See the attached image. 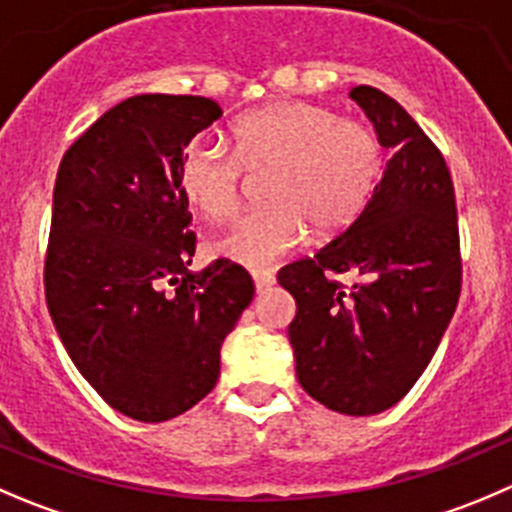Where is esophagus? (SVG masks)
I'll return each instance as SVG.
<instances>
[{"label": "esophagus", "instance_id": "esophagus-1", "mask_svg": "<svg viewBox=\"0 0 512 512\" xmlns=\"http://www.w3.org/2000/svg\"><path fill=\"white\" fill-rule=\"evenodd\" d=\"M251 279H253V284H256V289H259V291L274 286V274H271V271H251Z\"/></svg>", "mask_w": 512, "mask_h": 512}]
</instances>
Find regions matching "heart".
<instances>
[{"label":"heart","instance_id":"b5f03b06","mask_svg":"<svg viewBox=\"0 0 512 512\" xmlns=\"http://www.w3.org/2000/svg\"><path fill=\"white\" fill-rule=\"evenodd\" d=\"M233 153L196 138L178 163L180 193L208 221L233 216L241 173H264L269 206L238 218L216 243L218 256L248 269L274 264L299 246L309 226L319 236L347 228L372 198L382 173V143L362 120L281 100L251 110L231 130Z\"/></svg>","mask_w":512,"mask_h":512}]
</instances>
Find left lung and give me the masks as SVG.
Instances as JSON below:
<instances>
[{
	"instance_id": "8db88e82",
	"label": "left lung",
	"mask_w": 512,
	"mask_h": 512,
	"mask_svg": "<svg viewBox=\"0 0 512 512\" xmlns=\"http://www.w3.org/2000/svg\"><path fill=\"white\" fill-rule=\"evenodd\" d=\"M392 153L357 221L279 271L294 296L289 324L296 377L339 415H379L420 379L460 299L455 191L440 150L382 90L349 92ZM354 270L344 290L326 273Z\"/></svg>"
}]
</instances>
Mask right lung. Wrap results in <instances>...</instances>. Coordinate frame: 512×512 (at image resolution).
<instances>
[{
  "label": "right lung",
  "instance_id": "1",
  "mask_svg": "<svg viewBox=\"0 0 512 512\" xmlns=\"http://www.w3.org/2000/svg\"><path fill=\"white\" fill-rule=\"evenodd\" d=\"M218 118L208 97H128L57 170L45 261L52 324L90 387L138 422L173 420L216 387L223 339L253 299L241 266L188 269L196 236L178 163Z\"/></svg>",
  "mask_w": 512,
  "mask_h": 512
}]
</instances>
